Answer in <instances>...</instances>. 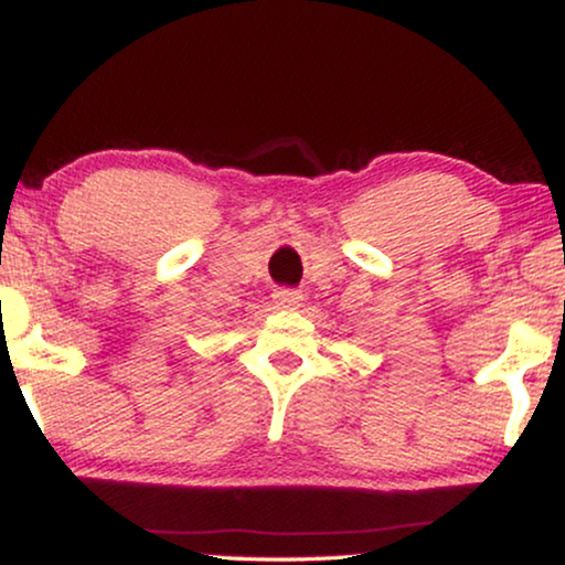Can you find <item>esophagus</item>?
Returning a JSON list of instances; mask_svg holds the SVG:
<instances>
[{"mask_svg": "<svg viewBox=\"0 0 565 565\" xmlns=\"http://www.w3.org/2000/svg\"><path fill=\"white\" fill-rule=\"evenodd\" d=\"M300 300H303V292L292 288H280L275 290V303L280 308H298Z\"/></svg>", "mask_w": 565, "mask_h": 565, "instance_id": "esophagus-1", "label": "esophagus"}]
</instances>
